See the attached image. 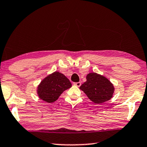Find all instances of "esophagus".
I'll use <instances>...</instances> for the list:
<instances>
[{
    "label": "esophagus",
    "mask_w": 147,
    "mask_h": 147,
    "mask_svg": "<svg viewBox=\"0 0 147 147\" xmlns=\"http://www.w3.org/2000/svg\"><path fill=\"white\" fill-rule=\"evenodd\" d=\"M74 85L77 86V87H80L81 86V82H74Z\"/></svg>",
    "instance_id": "obj_1"
}]
</instances>
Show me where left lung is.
I'll return each mask as SVG.
<instances>
[{"instance_id": "1", "label": "left lung", "mask_w": 147, "mask_h": 147, "mask_svg": "<svg viewBox=\"0 0 147 147\" xmlns=\"http://www.w3.org/2000/svg\"><path fill=\"white\" fill-rule=\"evenodd\" d=\"M87 81L80 87L88 97L95 104H102L109 100L113 96V84L104 77L94 73L88 74Z\"/></svg>"}]
</instances>
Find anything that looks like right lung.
<instances>
[{
  "label": "right lung",
  "instance_id": "right-lung-1",
  "mask_svg": "<svg viewBox=\"0 0 147 147\" xmlns=\"http://www.w3.org/2000/svg\"><path fill=\"white\" fill-rule=\"evenodd\" d=\"M69 80L59 72H54L41 81L38 88L39 97L49 103L56 101L63 92L70 88Z\"/></svg>",
  "mask_w": 147,
  "mask_h": 147
}]
</instances>
